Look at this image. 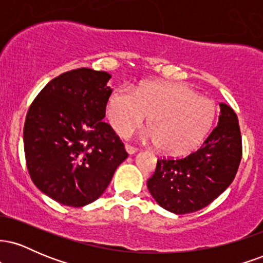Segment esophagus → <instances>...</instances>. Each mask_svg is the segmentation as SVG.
<instances>
[{
	"label": "esophagus",
	"mask_w": 263,
	"mask_h": 263,
	"mask_svg": "<svg viewBox=\"0 0 263 263\" xmlns=\"http://www.w3.org/2000/svg\"><path fill=\"white\" fill-rule=\"evenodd\" d=\"M125 149H126V152L128 153V155H135V153L137 152V149H136L135 147L129 146V144H126V146H125Z\"/></svg>",
	"instance_id": "1"
}]
</instances>
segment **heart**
Segmentation results:
<instances>
[{
    "label": "heart",
    "instance_id": "heart-1",
    "mask_svg": "<svg viewBox=\"0 0 263 263\" xmlns=\"http://www.w3.org/2000/svg\"><path fill=\"white\" fill-rule=\"evenodd\" d=\"M107 119L119 135L126 136L148 116L143 138L158 143L168 156H184L197 148L214 122L215 106L210 99L180 83L149 81L132 91L119 87L111 93Z\"/></svg>",
    "mask_w": 263,
    "mask_h": 263
}]
</instances>
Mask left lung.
I'll use <instances>...</instances> for the list:
<instances>
[{"label":"left lung","instance_id":"1","mask_svg":"<svg viewBox=\"0 0 263 263\" xmlns=\"http://www.w3.org/2000/svg\"><path fill=\"white\" fill-rule=\"evenodd\" d=\"M242 157L240 126L229 105L220 104L216 127L185 158L159 159L147 188L163 209L189 214L208 206L230 186Z\"/></svg>","mask_w":263,"mask_h":263}]
</instances>
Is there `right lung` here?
Wrapping results in <instances>:
<instances>
[{"mask_svg": "<svg viewBox=\"0 0 263 263\" xmlns=\"http://www.w3.org/2000/svg\"><path fill=\"white\" fill-rule=\"evenodd\" d=\"M111 75L80 68L54 78L32 102L23 128L27 168L47 197L80 208L100 198L127 158L104 122Z\"/></svg>", "mask_w": 263, "mask_h": 263, "instance_id": "obj_1", "label": "right lung"}]
</instances>
